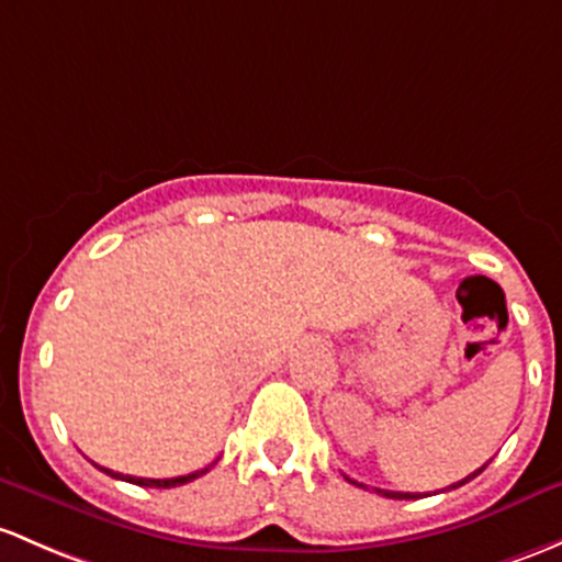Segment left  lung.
<instances>
[{
    "mask_svg": "<svg viewBox=\"0 0 562 562\" xmlns=\"http://www.w3.org/2000/svg\"><path fill=\"white\" fill-rule=\"evenodd\" d=\"M487 463H490V460H487ZM487 463H484V465H482V469H476V471H474V474H469V476H465V480H460V482H454V484H450V487H447V490H454V487H460V484L471 482V480H474V476H476V474H482V471H484V469H487ZM345 480H347V482H352V484H358L356 480H350V476H345ZM360 487H363V484H360ZM376 493L387 495V498H398V501H412V498H420V495H417V493H395V490H376Z\"/></svg>",
    "mask_w": 562,
    "mask_h": 562,
    "instance_id": "left-lung-1",
    "label": "left lung"
}]
</instances>
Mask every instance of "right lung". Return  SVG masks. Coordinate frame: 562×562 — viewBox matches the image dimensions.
Returning a JSON list of instances; mask_svg holds the SVG:
<instances>
[{"instance_id": "right-lung-1", "label": "right lung", "mask_w": 562, "mask_h": 562, "mask_svg": "<svg viewBox=\"0 0 562 562\" xmlns=\"http://www.w3.org/2000/svg\"><path fill=\"white\" fill-rule=\"evenodd\" d=\"M210 469H212V465H206V469H202V471H193V474H186V476H172V480H142V476H128V474L123 476V474H115V471H110V469H102V471H104V474L115 476V480L139 484V487H177V484H186V482L199 480V476L206 474V471H210Z\"/></svg>"}]
</instances>
